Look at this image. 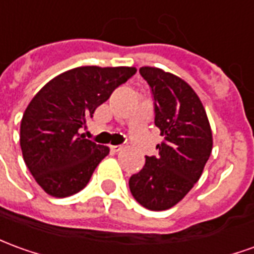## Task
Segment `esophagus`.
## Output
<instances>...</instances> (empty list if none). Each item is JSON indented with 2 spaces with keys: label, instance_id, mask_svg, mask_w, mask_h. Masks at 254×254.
I'll use <instances>...</instances> for the list:
<instances>
[{
  "label": "esophagus",
  "instance_id": "34e87169",
  "mask_svg": "<svg viewBox=\"0 0 254 254\" xmlns=\"http://www.w3.org/2000/svg\"><path fill=\"white\" fill-rule=\"evenodd\" d=\"M124 150V145H111V151L113 152H120Z\"/></svg>",
  "mask_w": 254,
  "mask_h": 254
}]
</instances>
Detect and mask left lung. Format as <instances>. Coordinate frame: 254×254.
<instances>
[{
	"instance_id": "obj_1",
	"label": "left lung",
	"mask_w": 254,
	"mask_h": 254,
	"mask_svg": "<svg viewBox=\"0 0 254 254\" xmlns=\"http://www.w3.org/2000/svg\"><path fill=\"white\" fill-rule=\"evenodd\" d=\"M151 88L155 127L164 137L157 157L129 179L133 198L150 210H166L182 201L201 177L213 137L201 99L184 79L158 67L139 70Z\"/></svg>"
}]
</instances>
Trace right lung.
Segmentation results:
<instances>
[{
	"label": "right lung",
	"mask_w": 254,
	"mask_h": 254,
	"mask_svg": "<svg viewBox=\"0 0 254 254\" xmlns=\"http://www.w3.org/2000/svg\"><path fill=\"white\" fill-rule=\"evenodd\" d=\"M134 67L84 65L62 72L33 97L20 122L23 159L47 194H77L110 152L81 134L115 88L127 82Z\"/></svg>",
	"instance_id": "1"
}]
</instances>
